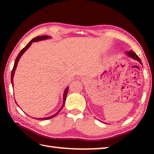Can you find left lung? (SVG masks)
<instances>
[{
	"instance_id": "left-lung-1",
	"label": "left lung",
	"mask_w": 154,
	"mask_h": 154,
	"mask_svg": "<svg viewBox=\"0 0 154 154\" xmlns=\"http://www.w3.org/2000/svg\"><path fill=\"white\" fill-rule=\"evenodd\" d=\"M126 54L127 55H128V56H129L130 57H131V58L134 59V60H136V61H139L140 63V64H142V61H141V60H140V59L139 58V57L138 56V55H137L136 54L135 52H134L132 50H130V51H126ZM104 123L106 124V122H104Z\"/></svg>"
}]
</instances>
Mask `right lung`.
<instances>
[{
	"label": "right lung",
	"mask_w": 154,
	"mask_h": 154,
	"mask_svg": "<svg viewBox=\"0 0 154 154\" xmlns=\"http://www.w3.org/2000/svg\"><path fill=\"white\" fill-rule=\"evenodd\" d=\"M51 38V37L50 36H48V35H42V36H38L36 38H34L32 39V40L29 42V43L26 45V47H24V48L22 49V50L20 51V52L19 54L18 55L17 57H16V60H15V62H14V67H13V69H12V73H11V83H12V87H14V83H13V77H14V73H15V71H16V67H17V65H18V61L20 60V59L21 56L23 55V54L24 53V52L26 51L30 47V45H32V44L33 43V42H39V41H41V40H48V39H50ZM68 89H69V86H67L66 87V89H65L64 91V93H63V104H62V106H61V108L60 109V110H59L57 112L53 114V115L51 116H50L48 117H45V118H35V119H39V120H49V119H52V118L55 117V116H57L58 113L60 112V111L61 110V109H63V107L64 106L65 104V100H66V97H67V93H68ZM16 102V100H15ZM17 104V103H16ZM33 119H34V118H33Z\"/></svg>",
	"instance_id": "right-lung-1"
}]
</instances>
